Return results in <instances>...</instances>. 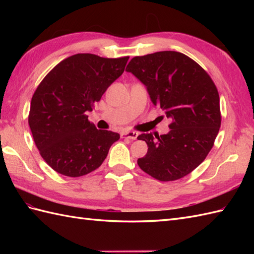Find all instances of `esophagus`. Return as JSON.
Wrapping results in <instances>:
<instances>
[{"instance_id": "34e87169", "label": "esophagus", "mask_w": 254, "mask_h": 254, "mask_svg": "<svg viewBox=\"0 0 254 254\" xmlns=\"http://www.w3.org/2000/svg\"><path fill=\"white\" fill-rule=\"evenodd\" d=\"M138 136L137 132L134 131H127V132H123L122 133V137L124 138H130V139H136Z\"/></svg>"}]
</instances>
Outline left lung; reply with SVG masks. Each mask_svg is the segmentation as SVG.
I'll return each instance as SVG.
<instances>
[{
	"label": "left lung",
	"mask_w": 254,
	"mask_h": 254,
	"mask_svg": "<svg viewBox=\"0 0 254 254\" xmlns=\"http://www.w3.org/2000/svg\"><path fill=\"white\" fill-rule=\"evenodd\" d=\"M126 71L146 86L153 104L171 119L169 133L137 136L148 146L137 159L139 168L159 181L181 179L203 163L218 134L222 116L216 86L202 66L177 51L135 57Z\"/></svg>",
	"instance_id": "1"
}]
</instances>
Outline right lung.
<instances>
[{"mask_svg":"<svg viewBox=\"0 0 254 254\" xmlns=\"http://www.w3.org/2000/svg\"><path fill=\"white\" fill-rule=\"evenodd\" d=\"M127 60L77 53L57 64L38 85L28 123L41 157L55 171L73 178L87 175L120 138L96 128L86 113L121 76Z\"/></svg>","mask_w":254,"mask_h":254,"instance_id":"obj_1","label":"right lung"}]
</instances>
